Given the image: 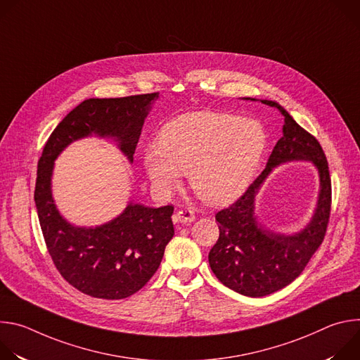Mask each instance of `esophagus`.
<instances>
[{"mask_svg": "<svg viewBox=\"0 0 360 360\" xmlns=\"http://www.w3.org/2000/svg\"><path fill=\"white\" fill-rule=\"evenodd\" d=\"M176 218V222H181V224H191L195 221V214L191 211V210H179L175 215Z\"/></svg>", "mask_w": 360, "mask_h": 360, "instance_id": "obj_1", "label": "esophagus"}]
</instances>
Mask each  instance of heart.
<instances>
[{
	"label": "heart",
	"mask_w": 360,
	"mask_h": 360,
	"mask_svg": "<svg viewBox=\"0 0 360 360\" xmlns=\"http://www.w3.org/2000/svg\"><path fill=\"white\" fill-rule=\"evenodd\" d=\"M266 148L259 122L229 114L192 112L167 122L158 143L148 145L142 164L157 195L168 196L184 174L207 203L236 199L250 184Z\"/></svg>",
	"instance_id": "1"
}]
</instances>
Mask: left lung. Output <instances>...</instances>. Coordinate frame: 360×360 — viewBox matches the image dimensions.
<instances>
[{"label":"left lung","instance_id":"1","mask_svg":"<svg viewBox=\"0 0 360 360\" xmlns=\"http://www.w3.org/2000/svg\"><path fill=\"white\" fill-rule=\"evenodd\" d=\"M262 104L278 108L285 117L283 135L262 174L236 202L215 215L219 239L208 256L212 272L225 286L250 297L271 295L302 274L323 242L332 203L329 167L318 139L296 124L278 102L262 99ZM289 160H311L319 168L321 191L316 214L305 229L295 236H281L255 221L254 196L271 169Z\"/></svg>","mask_w":360,"mask_h":360}]
</instances>
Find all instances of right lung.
Returning a JSON list of instances; mask_svg holds the SVG:
<instances>
[{"mask_svg": "<svg viewBox=\"0 0 360 360\" xmlns=\"http://www.w3.org/2000/svg\"><path fill=\"white\" fill-rule=\"evenodd\" d=\"M157 98L158 92L85 99L49 135L38 161L34 200L48 253L61 276L92 297L124 299L146 285L174 236V207L129 202L120 217L104 225L74 226L60 215L53 199L54 161L71 142L95 134L114 138L132 162L143 121Z\"/></svg>", "mask_w": 360, "mask_h": 360, "instance_id": "obj_1", "label": "right lung"}]
</instances>
